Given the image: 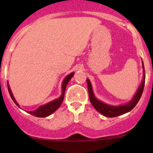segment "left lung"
<instances>
[{
  "instance_id": "1",
  "label": "left lung",
  "mask_w": 153,
  "mask_h": 153,
  "mask_svg": "<svg viewBox=\"0 0 153 153\" xmlns=\"http://www.w3.org/2000/svg\"><path fill=\"white\" fill-rule=\"evenodd\" d=\"M142 67L143 70V81L141 84L140 85L139 88L137 90L136 93L134 95L133 98L127 104H124V105H120V106H112L109 104H106L105 103L102 102V101H99L95 98V95L92 91V85L89 81V80L86 79V82H87L88 86V92H89V96L90 102L92 105L95 107V109L100 112L101 114L104 115V116L109 117V118H112V117H116L118 115H123V114L126 113V112H129L132 110L138 102L139 101L140 98H141V95H142L143 87H144V83H145V70L144 67H143V63L142 61Z\"/></svg>"
}]
</instances>
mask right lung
<instances>
[{
  "instance_id": "add662e5",
  "label": "right lung",
  "mask_w": 153,
  "mask_h": 153,
  "mask_svg": "<svg viewBox=\"0 0 153 153\" xmlns=\"http://www.w3.org/2000/svg\"><path fill=\"white\" fill-rule=\"evenodd\" d=\"M73 75H74V72H72V73L69 74V75L64 78V81H63L62 83V95H61V97H59V98H57V99L54 100V101H51V102L47 103V104H44V105L39 106V107H38L37 109H35V111H27V112L29 114H31V115H34V116L40 117V118H44V117L49 116V115H50L51 114L53 113L55 111H56L57 109L60 107L61 104H62L63 100H64V92H65L66 86H67V84L69 83V81H70V79L72 78ZM7 86H8V90H9V92H10L11 98H12V99L13 100L15 104H16L18 107H20V106L18 105L17 101H15L13 95H12V91H11L10 85L8 84V82H7Z\"/></svg>"
}]
</instances>
